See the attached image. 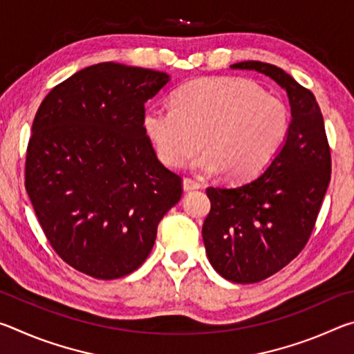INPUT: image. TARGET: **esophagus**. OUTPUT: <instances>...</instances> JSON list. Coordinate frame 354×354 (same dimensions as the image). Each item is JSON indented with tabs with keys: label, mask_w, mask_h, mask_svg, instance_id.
I'll list each match as a JSON object with an SVG mask.
<instances>
[{
	"label": "esophagus",
	"mask_w": 354,
	"mask_h": 354,
	"mask_svg": "<svg viewBox=\"0 0 354 354\" xmlns=\"http://www.w3.org/2000/svg\"><path fill=\"white\" fill-rule=\"evenodd\" d=\"M183 187H184V190H185V192H190V190H196V189H200V187H201V184H200L198 181H195V179H192V178H184V181H183Z\"/></svg>",
	"instance_id": "esophagus-1"
}]
</instances>
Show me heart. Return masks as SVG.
<instances>
[{
    "label": "heart",
    "mask_w": 354,
    "mask_h": 354,
    "mask_svg": "<svg viewBox=\"0 0 354 354\" xmlns=\"http://www.w3.org/2000/svg\"><path fill=\"white\" fill-rule=\"evenodd\" d=\"M143 128L165 165L181 167L203 147L198 169L245 181L266 170L283 149L290 111L283 98L263 93L248 80L211 77L179 87L171 106L148 107Z\"/></svg>",
    "instance_id": "b5f03b06"
}]
</instances>
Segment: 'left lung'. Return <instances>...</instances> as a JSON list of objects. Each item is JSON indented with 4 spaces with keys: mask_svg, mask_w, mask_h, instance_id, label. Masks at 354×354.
Listing matches in <instances>:
<instances>
[{
    "mask_svg": "<svg viewBox=\"0 0 354 354\" xmlns=\"http://www.w3.org/2000/svg\"><path fill=\"white\" fill-rule=\"evenodd\" d=\"M231 68L272 77L286 91L292 113L284 147L263 173L241 185L206 189L207 259L225 279L251 284L279 272L308 243L331 179V153L313 92L277 65L247 61Z\"/></svg>",
    "mask_w": 354,
    "mask_h": 354,
    "instance_id": "8db88e82",
    "label": "left lung"
}]
</instances>
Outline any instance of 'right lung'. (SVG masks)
I'll use <instances>...</instances> for the list:
<instances>
[{
	"mask_svg": "<svg viewBox=\"0 0 354 354\" xmlns=\"http://www.w3.org/2000/svg\"><path fill=\"white\" fill-rule=\"evenodd\" d=\"M162 71L103 62L76 71L41 101L25 185L48 242L76 270L117 279L151 253L158 225L181 200L143 128Z\"/></svg>",
	"mask_w": 354,
	"mask_h": 354,
	"instance_id": "right-lung-1",
	"label": "right lung"
}]
</instances>
